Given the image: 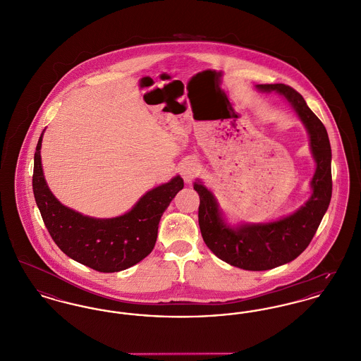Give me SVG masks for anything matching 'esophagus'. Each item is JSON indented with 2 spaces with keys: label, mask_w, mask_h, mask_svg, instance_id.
I'll list each match as a JSON object with an SVG mask.
<instances>
[{
  "label": "esophagus",
  "mask_w": 361,
  "mask_h": 361,
  "mask_svg": "<svg viewBox=\"0 0 361 361\" xmlns=\"http://www.w3.org/2000/svg\"><path fill=\"white\" fill-rule=\"evenodd\" d=\"M197 171V161L195 158H185L180 165V173L185 183H191Z\"/></svg>",
  "instance_id": "esophagus-1"
}]
</instances>
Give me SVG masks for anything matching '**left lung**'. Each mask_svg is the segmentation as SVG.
Masks as SVG:
<instances>
[{"mask_svg": "<svg viewBox=\"0 0 361 361\" xmlns=\"http://www.w3.org/2000/svg\"><path fill=\"white\" fill-rule=\"evenodd\" d=\"M255 88L281 95L307 129L315 161V173L310 183L311 196L296 212L276 221L232 225L215 195L199 178L193 183V190L200 197V232L212 254L234 267L263 271L295 260L317 233L331 199V147L326 128L293 88L281 83L256 85Z\"/></svg>", "mask_w": 361, "mask_h": 361, "instance_id": "1", "label": "left lung"}]
</instances>
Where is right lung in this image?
I'll list each match as a JSON object with an SVG mask.
<instances>
[{"label":"right lung","mask_w":361,"mask_h":361,"mask_svg":"<svg viewBox=\"0 0 361 361\" xmlns=\"http://www.w3.org/2000/svg\"><path fill=\"white\" fill-rule=\"evenodd\" d=\"M43 132L34 155L32 190L43 222L59 248L71 259L101 273L121 271L143 260L155 245L162 214L184 188V180L177 174L149 190L123 215H83L64 206L49 190L41 158Z\"/></svg>","instance_id":"right-lung-1"}]
</instances>
